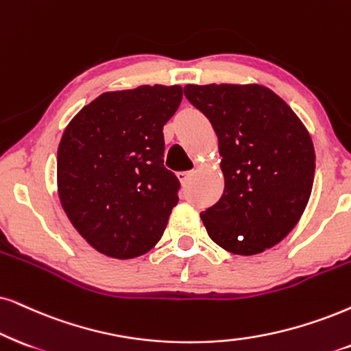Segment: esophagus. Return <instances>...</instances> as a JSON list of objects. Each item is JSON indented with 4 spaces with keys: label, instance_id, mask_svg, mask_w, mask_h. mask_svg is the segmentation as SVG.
Listing matches in <instances>:
<instances>
[{
    "label": "esophagus",
    "instance_id": "1",
    "mask_svg": "<svg viewBox=\"0 0 351 351\" xmlns=\"http://www.w3.org/2000/svg\"><path fill=\"white\" fill-rule=\"evenodd\" d=\"M194 175V171H180L178 173V180L181 181V184H186V183H188V181H189V178H191V176H193Z\"/></svg>",
    "mask_w": 351,
    "mask_h": 351
}]
</instances>
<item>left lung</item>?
I'll list each match as a JSON object with an SVG mask.
<instances>
[{
  "mask_svg": "<svg viewBox=\"0 0 351 351\" xmlns=\"http://www.w3.org/2000/svg\"><path fill=\"white\" fill-rule=\"evenodd\" d=\"M184 95L210 121L221 155L225 189L201 212L208 237L239 256L280 243L309 201L316 154L304 124L264 86L207 84Z\"/></svg>",
  "mask_w": 351,
  "mask_h": 351,
  "instance_id": "left-lung-1",
  "label": "left lung"
}]
</instances>
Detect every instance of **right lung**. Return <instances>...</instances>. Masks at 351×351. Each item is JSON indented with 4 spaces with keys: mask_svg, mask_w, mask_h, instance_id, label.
I'll return each instance as SVG.
<instances>
[{
    "mask_svg": "<svg viewBox=\"0 0 351 351\" xmlns=\"http://www.w3.org/2000/svg\"><path fill=\"white\" fill-rule=\"evenodd\" d=\"M180 86L105 92L68 124L58 147V196L81 237L117 259L143 256L165 232L180 181L163 167V126Z\"/></svg>",
    "mask_w": 351,
    "mask_h": 351,
    "instance_id": "1",
    "label": "right lung"
}]
</instances>
